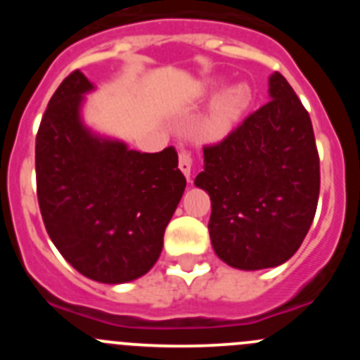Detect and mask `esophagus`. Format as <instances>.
<instances>
[{
  "label": "esophagus",
  "instance_id": "obj_1",
  "mask_svg": "<svg viewBox=\"0 0 360 360\" xmlns=\"http://www.w3.org/2000/svg\"><path fill=\"white\" fill-rule=\"evenodd\" d=\"M178 167L186 174L187 182H191V167H193V158H191L189 153L182 151L180 153V157H178Z\"/></svg>",
  "mask_w": 360,
  "mask_h": 360
}]
</instances>
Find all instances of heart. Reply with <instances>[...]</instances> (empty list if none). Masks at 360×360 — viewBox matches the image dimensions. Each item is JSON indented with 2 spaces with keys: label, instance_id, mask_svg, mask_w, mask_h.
Masks as SVG:
<instances>
[{
  "label": "heart",
  "instance_id": "obj_1",
  "mask_svg": "<svg viewBox=\"0 0 360 360\" xmlns=\"http://www.w3.org/2000/svg\"><path fill=\"white\" fill-rule=\"evenodd\" d=\"M250 104V88L247 84H236L218 97L211 113L202 124V136L205 141H221L243 117Z\"/></svg>",
  "mask_w": 360,
  "mask_h": 360
}]
</instances>
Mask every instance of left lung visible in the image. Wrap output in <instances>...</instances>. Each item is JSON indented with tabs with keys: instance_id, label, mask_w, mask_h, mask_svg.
Returning <instances> with one entry per match:
<instances>
[{
	"instance_id": "obj_1",
	"label": "left lung",
	"mask_w": 360,
	"mask_h": 360,
	"mask_svg": "<svg viewBox=\"0 0 360 360\" xmlns=\"http://www.w3.org/2000/svg\"><path fill=\"white\" fill-rule=\"evenodd\" d=\"M270 101L224 141L203 148L196 187L211 196L209 234L221 262L278 266L303 243L319 200V155L308 111L279 72Z\"/></svg>"
}]
</instances>
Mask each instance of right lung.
<instances>
[{
	"mask_svg": "<svg viewBox=\"0 0 360 360\" xmlns=\"http://www.w3.org/2000/svg\"><path fill=\"white\" fill-rule=\"evenodd\" d=\"M91 90L75 70L50 98L36 136L37 200L66 262L94 281L119 285L157 263L186 176L173 146L141 153L86 128L81 106Z\"/></svg>",
	"mask_w": 360,
	"mask_h": 360,
	"instance_id": "right-lung-1",
	"label": "right lung"
}]
</instances>
